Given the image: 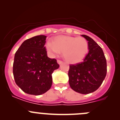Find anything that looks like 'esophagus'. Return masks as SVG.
I'll list each match as a JSON object with an SVG mask.
<instances>
[{
	"label": "esophagus",
	"instance_id": "esophagus-1",
	"mask_svg": "<svg viewBox=\"0 0 120 120\" xmlns=\"http://www.w3.org/2000/svg\"><path fill=\"white\" fill-rule=\"evenodd\" d=\"M57 63L59 64H61L63 63V61H61V60H57Z\"/></svg>",
	"mask_w": 120,
	"mask_h": 120
}]
</instances>
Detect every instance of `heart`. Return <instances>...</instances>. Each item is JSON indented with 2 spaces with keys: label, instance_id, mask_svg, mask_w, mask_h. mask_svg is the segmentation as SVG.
Instances as JSON below:
<instances>
[{
  "label": "heart",
  "instance_id": "obj_1",
  "mask_svg": "<svg viewBox=\"0 0 120 120\" xmlns=\"http://www.w3.org/2000/svg\"><path fill=\"white\" fill-rule=\"evenodd\" d=\"M88 43L83 37L60 35L53 41L48 40L46 48L49 55L54 57L60 52L65 60L70 63L75 64L83 60L88 52Z\"/></svg>",
  "mask_w": 120,
  "mask_h": 120
}]
</instances>
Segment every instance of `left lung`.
Instances as JSON below:
<instances>
[{"label":"left lung","instance_id":"1","mask_svg":"<svg viewBox=\"0 0 120 120\" xmlns=\"http://www.w3.org/2000/svg\"><path fill=\"white\" fill-rule=\"evenodd\" d=\"M81 36L88 41L89 52L82 62L70 65L68 74L72 90L88 94L97 90L102 83L107 73V63L100 46L88 36Z\"/></svg>","mask_w":120,"mask_h":120}]
</instances>
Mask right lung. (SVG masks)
I'll return each instance as SVG.
<instances>
[{
  "mask_svg": "<svg viewBox=\"0 0 120 120\" xmlns=\"http://www.w3.org/2000/svg\"><path fill=\"white\" fill-rule=\"evenodd\" d=\"M46 36H35L25 40L14 56L13 75L18 86L30 95L46 92L52 85L53 72L59 68L55 59L47 56Z\"/></svg>",
  "mask_w": 120,
  "mask_h": 120,
  "instance_id": "add662e5",
  "label": "right lung"
}]
</instances>
